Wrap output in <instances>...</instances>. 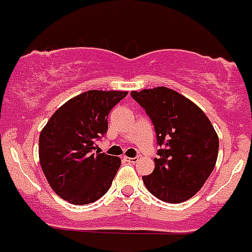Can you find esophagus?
Wrapping results in <instances>:
<instances>
[{
    "label": "esophagus",
    "instance_id": "obj_1",
    "mask_svg": "<svg viewBox=\"0 0 252 252\" xmlns=\"http://www.w3.org/2000/svg\"><path fill=\"white\" fill-rule=\"evenodd\" d=\"M126 161H128V162H131V163H135L138 162V158H126Z\"/></svg>",
    "mask_w": 252,
    "mask_h": 252
}]
</instances>
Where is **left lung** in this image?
<instances>
[{
	"instance_id": "left-lung-1",
	"label": "left lung",
	"mask_w": 252,
	"mask_h": 252,
	"mask_svg": "<svg viewBox=\"0 0 252 252\" xmlns=\"http://www.w3.org/2000/svg\"><path fill=\"white\" fill-rule=\"evenodd\" d=\"M155 126V168L143 181L149 192L167 203H182L203 187L216 166L219 139L203 111L167 87L131 91Z\"/></svg>"
}]
</instances>
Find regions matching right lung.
I'll return each mask as SVG.
<instances>
[{
  "label": "right lung",
  "mask_w": 252,
  "mask_h": 252,
  "mask_svg": "<svg viewBox=\"0 0 252 252\" xmlns=\"http://www.w3.org/2000/svg\"><path fill=\"white\" fill-rule=\"evenodd\" d=\"M126 91L90 90L69 99L50 117L39 135V162L53 191L82 206L109 189L121 158L94 153L108 130V114Z\"/></svg>",
  "instance_id": "obj_1"
}]
</instances>
